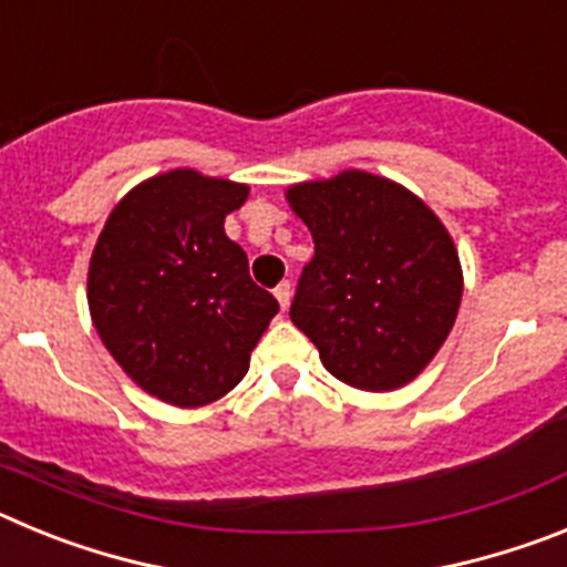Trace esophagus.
<instances>
[{"label":"esophagus","mask_w":567,"mask_h":567,"mask_svg":"<svg viewBox=\"0 0 567 567\" xmlns=\"http://www.w3.org/2000/svg\"><path fill=\"white\" fill-rule=\"evenodd\" d=\"M275 298H278L280 309L287 312V309H289V300H292V287H289L287 280H284V284H278V287H275Z\"/></svg>","instance_id":"esophagus-1"}]
</instances>
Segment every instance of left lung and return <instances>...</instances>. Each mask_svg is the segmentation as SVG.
<instances>
[{"instance_id": "obj_1", "label": "left lung", "mask_w": 567, "mask_h": 567, "mask_svg": "<svg viewBox=\"0 0 567 567\" xmlns=\"http://www.w3.org/2000/svg\"><path fill=\"white\" fill-rule=\"evenodd\" d=\"M315 240L295 292V327L327 372L392 392L432 363L457 320L463 269L437 215L400 184L343 169L287 189Z\"/></svg>"}]
</instances>
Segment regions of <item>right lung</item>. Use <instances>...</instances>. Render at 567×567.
<instances>
[{
    "mask_svg": "<svg viewBox=\"0 0 567 567\" xmlns=\"http://www.w3.org/2000/svg\"><path fill=\"white\" fill-rule=\"evenodd\" d=\"M247 195L195 169L153 175L115 204L90 258L99 338L133 383L178 409L233 392L278 315L224 233Z\"/></svg>",
    "mask_w": 567,
    "mask_h": 567,
    "instance_id": "1",
    "label": "right lung"
}]
</instances>
